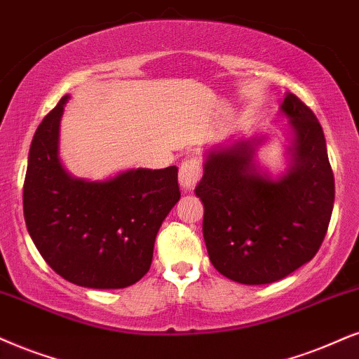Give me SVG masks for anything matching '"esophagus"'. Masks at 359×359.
<instances>
[{
  "instance_id": "1",
  "label": "esophagus",
  "mask_w": 359,
  "mask_h": 359,
  "mask_svg": "<svg viewBox=\"0 0 359 359\" xmlns=\"http://www.w3.org/2000/svg\"><path fill=\"white\" fill-rule=\"evenodd\" d=\"M202 177V169L198 161L195 158H189V161H184L180 164L179 169V184L184 190H192L195 187V184L201 180Z\"/></svg>"
}]
</instances>
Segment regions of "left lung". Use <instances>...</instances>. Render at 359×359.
<instances>
[{
	"label": "left lung",
	"instance_id": "8db88e82",
	"mask_svg": "<svg viewBox=\"0 0 359 359\" xmlns=\"http://www.w3.org/2000/svg\"><path fill=\"white\" fill-rule=\"evenodd\" d=\"M281 112L294 130L287 174H262L253 156L263 139L240 140L207 154L195 189L205 207L203 238L212 265L243 285L273 283L310 262L333 212L334 177L318 119L292 93Z\"/></svg>",
	"mask_w": 359,
	"mask_h": 359
}]
</instances>
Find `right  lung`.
<instances>
[{
    "label": "right lung",
    "mask_w": 359,
    "mask_h": 359,
    "mask_svg": "<svg viewBox=\"0 0 359 359\" xmlns=\"http://www.w3.org/2000/svg\"><path fill=\"white\" fill-rule=\"evenodd\" d=\"M65 96L36 129L22 187L28 232L41 257L71 283L126 288L151 269L154 242L179 202L177 167L76 179L57 156Z\"/></svg>",
    "instance_id": "obj_1"
}]
</instances>
